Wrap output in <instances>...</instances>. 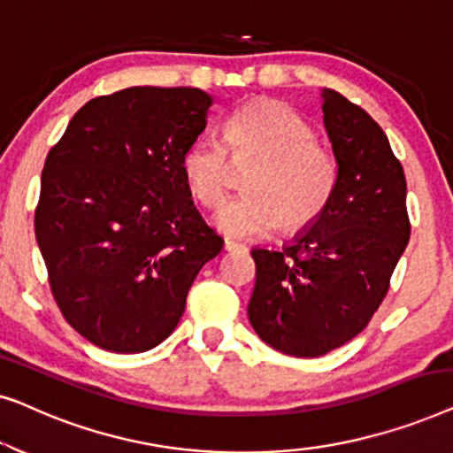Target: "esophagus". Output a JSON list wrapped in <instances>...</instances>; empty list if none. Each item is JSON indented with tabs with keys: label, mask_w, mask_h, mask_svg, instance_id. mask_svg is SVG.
Returning a JSON list of instances; mask_svg holds the SVG:
<instances>
[{
	"label": "esophagus",
	"mask_w": 453,
	"mask_h": 453,
	"mask_svg": "<svg viewBox=\"0 0 453 453\" xmlns=\"http://www.w3.org/2000/svg\"><path fill=\"white\" fill-rule=\"evenodd\" d=\"M239 250H245V247L233 239H225V251H239Z\"/></svg>",
	"instance_id": "obj_1"
}]
</instances>
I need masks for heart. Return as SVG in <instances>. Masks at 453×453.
Here are the masks:
<instances>
[{
  "label": "heart",
  "instance_id": "obj_1",
  "mask_svg": "<svg viewBox=\"0 0 453 453\" xmlns=\"http://www.w3.org/2000/svg\"><path fill=\"white\" fill-rule=\"evenodd\" d=\"M225 138L226 146L197 138L181 158L185 183L203 206H219L237 181V169H251L247 194L216 210L220 233L262 239L280 225L296 233L318 219L330 200L336 165L296 111L274 101L251 103L228 117Z\"/></svg>",
  "mask_w": 453,
  "mask_h": 453
}]
</instances>
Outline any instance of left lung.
<instances>
[{
    "label": "left lung",
    "instance_id": "obj_1",
    "mask_svg": "<svg viewBox=\"0 0 453 453\" xmlns=\"http://www.w3.org/2000/svg\"><path fill=\"white\" fill-rule=\"evenodd\" d=\"M336 158L330 200L282 250L253 247L256 287L247 307L265 344L321 357L365 330L411 239L404 169L367 111L321 90Z\"/></svg>",
    "mask_w": 453,
    "mask_h": 453
}]
</instances>
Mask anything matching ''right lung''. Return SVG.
<instances>
[{
    "label": "right lung",
    "instance_id": "obj_1",
    "mask_svg": "<svg viewBox=\"0 0 453 453\" xmlns=\"http://www.w3.org/2000/svg\"><path fill=\"white\" fill-rule=\"evenodd\" d=\"M212 103L188 86H132L86 103L47 154L36 243L67 324L98 349L132 355L169 338L225 245L181 171Z\"/></svg>",
    "mask_w": 453,
    "mask_h": 453
}]
</instances>
